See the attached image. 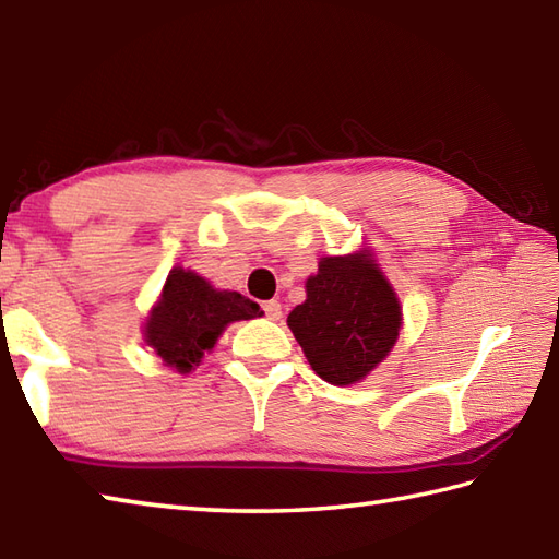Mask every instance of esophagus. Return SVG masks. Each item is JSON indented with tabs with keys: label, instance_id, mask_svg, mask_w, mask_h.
<instances>
[{
	"label": "esophagus",
	"instance_id": "obj_1",
	"mask_svg": "<svg viewBox=\"0 0 559 559\" xmlns=\"http://www.w3.org/2000/svg\"><path fill=\"white\" fill-rule=\"evenodd\" d=\"M264 312H266V317H269V320H273V322H276V320H281V302L278 300H269V302H264Z\"/></svg>",
	"mask_w": 559,
	"mask_h": 559
}]
</instances>
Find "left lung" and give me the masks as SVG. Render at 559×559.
I'll use <instances>...</instances> for the list:
<instances>
[{"label":"left lung","instance_id":"obj_1","mask_svg":"<svg viewBox=\"0 0 559 559\" xmlns=\"http://www.w3.org/2000/svg\"><path fill=\"white\" fill-rule=\"evenodd\" d=\"M305 293L288 326L317 376L354 385L385 360L400 336L402 308L370 249L322 257Z\"/></svg>","mask_w":559,"mask_h":559}]
</instances>
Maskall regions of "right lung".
<instances>
[{
    "label": "right lung",
    "instance_id": "right-lung-1",
    "mask_svg": "<svg viewBox=\"0 0 559 559\" xmlns=\"http://www.w3.org/2000/svg\"><path fill=\"white\" fill-rule=\"evenodd\" d=\"M261 314L254 300L237 290H217L191 269H171L145 322V344L164 366L191 373L229 322Z\"/></svg>",
    "mask_w": 559,
    "mask_h": 559
}]
</instances>
